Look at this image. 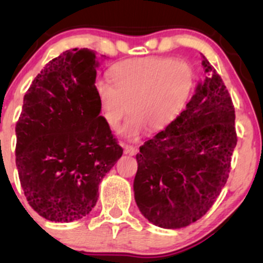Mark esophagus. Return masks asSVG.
<instances>
[{
	"mask_svg": "<svg viewBox=\"0 0 263 263\" xmlns=\"http://www.w3.org/2000/svg\"><path fill=\"white\" fill-rule=\"evenodd\" d=\"M123 152H125L126 155H129V156H135L136 153L138 152V149L136 148V147L131 146V144H123Z\"/></svg>",
	"mask_w": 263,
	"mask_h": 263,
	"instance_id": "34e87169",
	"label": "esophagus"
}]
</instances>
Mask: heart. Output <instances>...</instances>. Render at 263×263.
Instances as JSON below:
<instances>
[{
    "label": "heart",
    "mask_w": 263,
    "mask_h": 263,
    "mask_svg": "<svg viewBox=\"0 0 263 263\" xmlns=\"http://www.w3.org/2000/svg\"><path fill=\"white\" fill-rule=\"evenodd\" d=\"M111 84L99 81L96 98L108 128H122L128 140L142 136L147 127L161 131L179 116L194 90L195 69L189 60L148 57L117 65L110 73Z\"/></svg>",
    "instance_id": "1"
}]
</instances>
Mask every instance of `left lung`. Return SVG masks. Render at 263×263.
<instances>
[{"label":"left lung","mask_w":263,"mask_h":263,"mask_svg":"<svg viewBox=\"0 0 263 263\" xmlns=\"http://www.w3.org/2000/svg\"><path fill=\"white\" fill-rule=\"evenodd\" d=\"M201 64L205 78L185 110L136 156L135 200L163 229L184 228L206 214L226 184L236 147L230 93L204 55Z\"/></svg>","instance_id":"left-lung-1"}]
</instances>
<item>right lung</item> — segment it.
I'll return each mask as SVG.
<instances>
[{"label": "right lung", "instance_id": "obj_1", "mask_svg": "<svg viewBox=\"0 0 263 263\" xmlns=\"http://www.w3.org/2000/svg\"><path fill=\"white\" fill-rule=\"evenodd\" d=\"M93 50H66L32 81L16 125V165L28 204L55 222L91 211L99 184L122 156L100 116Z\"/></svg>", "mask_w": 263, "mask_h": 263}]
</instances>
